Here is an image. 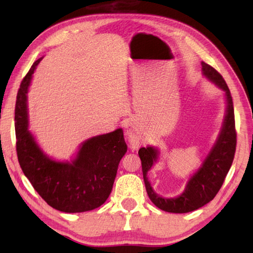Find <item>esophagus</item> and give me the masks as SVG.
Wrapping results in <instances>:
<instances>
[{"instance_id":"1","label":"esophagus","mask_w":253,"mask_h":253,"mask_svg":"<svg viewBox=\"0 0 253 253\" xmlns=\"http://www.w3.org/2000/svg\"><path fill=\"white\" fill-rule=\"evenodd\" d=\"M126 135L128 137V141H129V146L132 149H137L139 147V138L137 137V135L133 132L132 128L130 125H127V131Z\"/></svg>"}]
</instances>
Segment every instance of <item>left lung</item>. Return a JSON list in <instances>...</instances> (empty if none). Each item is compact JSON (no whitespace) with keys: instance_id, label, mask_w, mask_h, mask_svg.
<instances>
[{"instance_id":"left-lung-1","label":"left lung","mask_w":253,"mask_h":253,"mask_svg":"<svg viewBox=\"0 0 253 253\" xmlns=\"http://www.w3.org/2000/svg\"><path fill=\"white\" fill-rule=\"evenodd\" d=\"M202 72L208 79L211 80L219 88L225 91L227 102L226 115L221 133L208 157L203 161L202 166L191 176L185 191L176 198H162L157 195L148 180L147 174L158 159L159 151L153 147L140 148L138 151L141 160L142 174L148 196L155 206L165 212L187 213L206 206L212 201L221 189L230 166L233 164L236 144H237V132L235 128L234 105L230 91L225 83L222 75L215 68L202 62Z\"/></svg>"}]
</instances>
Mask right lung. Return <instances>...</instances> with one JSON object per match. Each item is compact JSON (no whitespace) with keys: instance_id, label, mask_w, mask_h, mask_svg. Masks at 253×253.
Returning <instances> with one entry per match:
<instances>
[{"instance_id":"1","label":"right lung","mask_w":253,"mask_h":253,"mask_svg":"<svg viewBox=\"0 0 253 253\" xmlns=\"http://www.w3.org/2000/svg\"><path fill=\"white\" fill-rule=\"evenodd\" d=\"M24 77L15 106L16 151L21 169L35 190L53 209L65 213L91 211L109 198L118 164L127 151L122 128L88 139L72 163L50 159L28 130L27 92L35 69Z\"/></svg>"}]
</instances>
